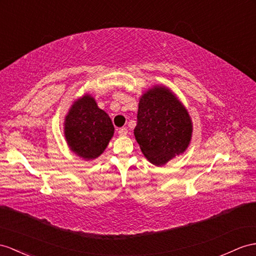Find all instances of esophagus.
Segmentation results:
<instances>
[{
	"label": "esophagus",
	"mask_w": 256,
	"mask_h": 256,
	"mask_svg": "<svg viewBox=\"0 0 256 256\" xmlns=\"http://www.w3.org/2000/svg\"><path fill=\"white\" fill-rule=\"evenodd\" d=\"M118 133H119L120 136H126L128 135V128H121L118 130Z\"/></svg>",
	"instance_id": "esophagus-1"
}]
</instances>
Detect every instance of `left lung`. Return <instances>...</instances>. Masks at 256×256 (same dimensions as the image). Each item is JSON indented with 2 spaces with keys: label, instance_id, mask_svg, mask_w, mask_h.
<instances>
[{
  "label": "left lung",
  "instance_id": "8db88e82",
  "mask_svg": "<svg viewBox=\"0 0 256 256\" xmlns=\"http://www.w3.org/2000/svg\"><path fill=\"white\" fill-rule=\"evenodd\" d=\"M188 110L163 84L154 85L140 98L134 136L146 159L162 166L186 152L192 137Z\"/></svg>",
  "mask_w": 256,
  "mask_h": 256
}]
</instances>
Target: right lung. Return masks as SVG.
<instances>
[{"instance_id":"obj_1","label":"right lung","mask_w":256,"mask_h":256,"mask_svg":"<svg viewBox=\"0 0 256 256\" xmlns=\"http://www.w3.org/2000/svg\"><path fill=\"white\" fill-rule=\"evenodd\" d=\"M114 128L108 114L86 93L70 106L64 122V140L70 150L90 161L98 158L112 138Z\"/></svg>"}]
</instances>
